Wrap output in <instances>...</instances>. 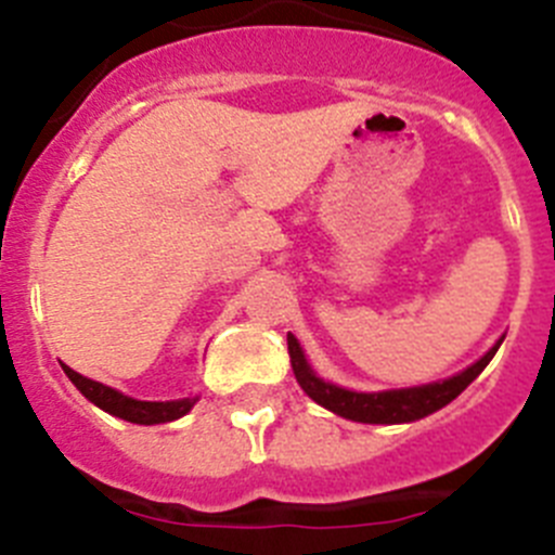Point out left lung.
Segmentation results:
<instances>
[{"label":"left lung","instance_id":"left-lung-1","mask_svg":"<svg viewBox=\"0 0 555 555\" xmlns=\"http://www.w3.org/2000/svg\"><path fill=\"white\" fill-rule=\"evenodd\" d=\"M498 347L500 345H494L492 350L480 358V361H475L469 370H464L461 375H453L450 380H442V384H428L400 391H380V395H364V391H347L341 389V386L325 384L322 377L313 375L306 356H302L300 345H297V338L288 333V358H292L294 377H297V384L302 386V391L320 405H325L327 411H333V414L345 416V420H356V423L375 425L414 423V420H423V416L444 409L450 400H455V397L467 389L475 377L483 372V366L492 361Z\"/></svg>","mask_w":555,"mask_h":555}]
</instances>
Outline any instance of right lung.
<instances>
[{
  "label": "right lung",
  "instance_id": "obj_1",
  "mask_svg": "<svg viewBox=\"0 0 555 555\" xmlns=\"http://www.w3.org/2000/svg\"><path fill=\"white\" fill-rule=\"evenodd\" d=\"M63 372L68 375V380L82 391V395L91 400L94 405H100L107 414L127 420V423L135 425H158V423H171L178 416L189 414L194 400H178V403H144V400H132V397L121 395V391L111 389V386H102L91 377H82L80 372H75L72 366L63 364Z\"/></svg>",
  "mask_w": 555,
  "mask_h": 555
}]
</instances>
